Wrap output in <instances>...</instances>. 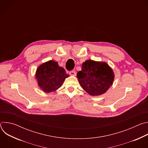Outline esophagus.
<instances>
[{"instance_id": "1", "label": "esophagus", "mask_w": 148, "mask_h": 148, "mask_svg": "<svg viewBox=\"0 0 148 148\" xmlns=\"http://www.w3.org/2000/svg\"><path fill=\"white\" fill-rule=\"evenodd\" d=\"M70 75H72V76H75L76 75V73H75V71H71L70 73Z\"/></svg>"}]
</instances>
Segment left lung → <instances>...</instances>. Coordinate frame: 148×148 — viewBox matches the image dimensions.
I'll list each match as a JSON object with an SVG mask.
<instances>
[{
  "mask_svg": "<svg viewBox=\"0 0 148 148\" xmlns=\"http://www.w3.org/2000/svg\"><path fill=\"white\" fill-rule=\"evenodd\" d=\"M81 87L92 96L106 92L112 85L115 75L105 62L86 60L82 64L81 71L77 74Z\"/></svg>",
  "mask_w": 148,
  "mask_h": 148,
  "instance_id": "left-lung-1",
  "label": "left lung"
}]
</instances>
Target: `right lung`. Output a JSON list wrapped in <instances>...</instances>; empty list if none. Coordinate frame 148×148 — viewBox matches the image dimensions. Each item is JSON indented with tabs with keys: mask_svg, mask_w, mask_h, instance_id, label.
Wrapping results in <instances>:
<instances>
[{
	"mask_svg": "<svg viewBox=\"0 0 148 148\" xmlns=\"http://www.w3.org/2000/svg\"><path fill=\"white\" fill-rule=\"evenodd\" d=\"M65 70L58 64V62L49 60L38 67L36 79L39 87L46 93L58 90L69 77Z\"/></svg>",
	"mask_w": 148,
	"mask_h": 148,
	"instance_id": "add662e5",
	"label": "right lung"
}]
</instances>
